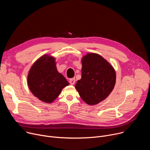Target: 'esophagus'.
I'll list each match as a JSON object with an SVG mask.
<instances>
[{"label":"esophagus","mask_w":150,"mask_h":150,"mask_svg":"<svg viewBox=\"0 0 150 150\" xmlns=\"http://www.w3.org/2000/svg\"><path fill=\"white\" fill-rule=\"evenodd\" d=\"M75 78H71L69 79V83L71 84V85H74L75 83Z\"/></svg>","instance_id":"34e87169"}]
</instances>
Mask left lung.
<instances>
[{
  "label": "left lung",
  "instance_id": "obj_1",
  "mask_svg": "<svg viewBox=\"0 0 150 150\" xmlns=\"http://www.w3.org/2000/svg\"><path fill=\"white\" fill-rule=\"evenodd\" d=\"M81 79L75 85L81 98L89 105H96L108 97L116 83V72L98 54L87 53L82 58Z\"/></svg>",
  "mask_w": 150,
  "mask_h": 150
}]
</instances>
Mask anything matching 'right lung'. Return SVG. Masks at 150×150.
<instances>
[{"mask_svg":"<svg viewBox=\"0 0 150 150\" xmlns=\"http://www.w3.org/2000/svg\"><path fill=\"white\" fill-rule=\"evenodd\" d=\"M27 84L33 94L40 100L52 103L62 89L69 85L62 74L58 72L55 58L45 54L38 59L31 67Z\"/></svg>","mask_w":150,"mask_h":150,"instance_id":"obj_1","label":"right lung"}]
</instances>
